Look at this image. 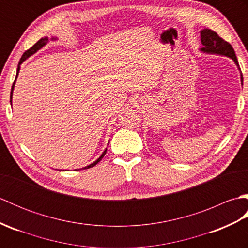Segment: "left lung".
<instances>
[{
  "mask_svg": "<svg viewBox=\"0 0 248 248\" xmlns=\"http://www.w3.org/2000/svg\"><path fill=\"white\" fill-rule=\"evenodd\" d=\"M200 39H202V48L200 49V51L209 54H218L230 57L231 60L234 61L236 66L239 67L238 59H236L232 46L223 38H220L217 33H215L214 31L210 29L202 30L200 31ZM241 81L243 83V76H242V73Z\"/></svg>",
  "mask_w": 248,
  "mask_h": 248,
  "instance_id": "1",
  "label": "left lung"
}]
</instances>
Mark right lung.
<instances>
[{
	"label": "right lung",
	"mask_w": 248,
	"mask_h": 248,
	"mask_svg": "<svg viewBox=\"0 0 248 248\" xmlns=\"http://www.w3.org/2000/svg\"><path fill=\"white\" fill-rule=\"evenodd\" d=\"M52 39H55V38H52ZM49 43V38L48 37H45V38H41V39H39L38 41H37V43L31 46V49H29L28 51H25L24 53H23V55H22V57H21V60H20V62H19V65H18V69H17V77H18V73H19V70H20V65L22 64V62L28 59V57H30L31 54H34L35 52H37L38 51L39 49H41L43 48V46H45V45H46ZM17 77H16V78H15V82H14V84H13V86H12V92H10V102H12V98H13V91H14V86H15V83H16V80H17ZM107 154V149L104 150V152L103 154L101 155V156L99 157V159L97 160V161H94L93 163H92L91 165H88V166H86V167H84V170H86V168H91V167H93V166H94L96 164H98V163L102 160V157L104 156V155Z\"/></svg>",
	"instance_id": "1"
}]
</instances>
